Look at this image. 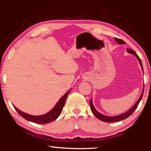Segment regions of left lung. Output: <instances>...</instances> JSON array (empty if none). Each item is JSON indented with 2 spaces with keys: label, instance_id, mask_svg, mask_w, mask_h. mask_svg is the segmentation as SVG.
Returning <instances> with one entry per match:
<instances>
[{
  "label": "left lung",
  "instance_id": "obj_1",
  "mask_svg": "<svg viewBox=\"0 0 151 151\" xmlns=\"http://www.w3.org/2000/svg\"><path fill=\"white\" fill-rule=\"evenodd\" d=\"M114 40H116L118 44H124L125 42L124 40H122L120 39H118V38H114ZM127 51L129 52V53H131V54L134 55L135 57H136L138 60H139V63H140V65L141 66V67L142 68V62H141V60H140V58L139 57V56L137 55V54L136 52H134V50H132L131 49H130V48H127ZM143 70V68H142ZM143 93H144V90L142 91V93L141 94V95H140V98L139 99V101H138L136 104H134V105L132 107V108L129 110V111H127L125 112V113L121 114V115H118V116H104L103 114H101V113H99V112L96 111V110L94 109V107L93 106V103H92V101H90V107H91V111L93 112V113L94 114V115L95 116L96 118H98L99 119H100L101 121H104V122H119L122 121V120H124L126 119L128 117L130 116L131 115V114L133 113V112L136 110V109L137 108L138 105H139V104L140 103V101H141V99L142 98V96H143Z\"/></svg>",
  "mask_w": 151,
  "mask_h": 151
}]
</instances>
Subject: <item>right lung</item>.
Instances as JSON below:
<instances>
[{"label":"right lung","instance_id":"obj_1","mask_svg":"<svg viewBox=\"0 0 151 151\" xmlns=\"http://www.w3.org/2000/svg\"><path fill=\"white\" fill-rule=\"evenodd\" d=\"M70 90L68 91L67 93H66L59 101H58L57 104H56L55 106L51 110L50 112H48V113L43 114V115H41V116L29 115V114H26L24 113V112H22V111H20V110L18 109L17 107H15L14 106V108L20 116L23 117L24 119L27 120V121L32 122H35V123H38V124L49 123V122L55 121V120L57 119L58 117L60 116L61 112L63 111V106L65 105L66 99L67 98V96L68 93H70Z\"/></svg>","mask_w":151,"mask_h":151}]
</instances>
